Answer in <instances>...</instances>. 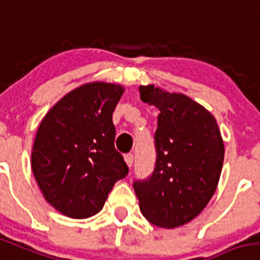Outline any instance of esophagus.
Segmentation results:
<instances>
[{"label": "esophagus", "instance_id": "esophagus-1", "mask_svg": "<svg viewBox=\"0 0 260 260\" xmlns=\"http://www.w3.org/2000/svg\"><path fill=\"white\" fill-rule=\"evenodd\" d=\"M125 162L127 164L128 168H132L133 164H134V154H133V153L125 154Z\"/></svg>", "mask_w": 260, "mask_h": 260}]
</instances>
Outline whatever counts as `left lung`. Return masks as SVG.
Segmentation results:
<instances>
[{
  "mask_svg": "<svg viewBox=\"0 0 260 260\" xmlns=\"http://www.w3.org/2000/svg\"><path fill=\"white\" fill-rule=\"evenodd\" d=\"M140 99L158 108L156 165L133 184L143 215L161 228L190 222L209 204L218 185L224 144L213 114L187 95L154 85L140 86Z\"/></svg>",
  "mask_w": 260,
  "mask_h": 260,
  "instance_id": "obj_1",
  "label": "left lung"
}]
</instances>
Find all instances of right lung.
Returning a JSON list of instances; mask_svg holds the SVG:
<instances>
[{
	"label": "right lung",
	"mask_w": 260,
	"mask_h": 260,
	"mask_svg": "<svg viewBox=\"0 0 260 260\" xmlns=\"http://www.w3.org/2000/svg\"><path fill=\"white\" fill-rule=\"evenodd\" d=\"M121 85L91 82L63 96L42 120L32 170L45 200L63 215L85 219L103 209L114 183L127 175L114 148L112 114Z\"/></svg>",
	"instance_id": "1"
}]
</instances>
